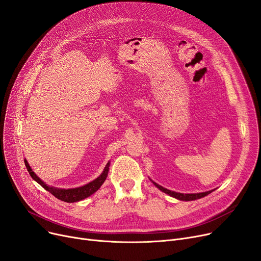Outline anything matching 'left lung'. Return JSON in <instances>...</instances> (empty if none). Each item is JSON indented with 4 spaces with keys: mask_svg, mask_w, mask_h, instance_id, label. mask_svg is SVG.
<instances>
[{
    "mask_svg": "<svg viewBox=\"0 0 261 261\" xmlns=\"http://www.w3.org/2000/svg\"><path fill=\"white\" fill-rule=\"evenodd\" d=\"M153 185L158 188L160 189L162 192H164V193L168 194L169 196H173L177 199H180V200H195V199H198V198H201L203 196H207L208 194H210L212 191H208V192H202V193H195V194H182V193H177V192H174V191H169L161 186H159L158 184L153 182Z\"/></svg>",
    "mask_w": 261,
    "mask_h": 261,
    "instance_id": "1",
    "label": "left lung"
}]
</instances>
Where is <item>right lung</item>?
Masks as SVG:
<instances>
[{
    "label": "right lung",
    "mask_w": 261,
    "mask_h": 261,
    "mask_svg": "<svg viewBox=\"0 0 261 261\" xmlns=\"http://www.w3.org/2000/svg\"><path fill=\"white\" fill-rule=\"evenodd\" d=\"M24 163H25V166H27V169L28 172L30 173L31 177L37 181V182L43 188L46 189L48 192H50V193L52 195H54L56 198H59L63 201H66V202H74V201H79V200H82L88 196H90L92 194H94L95 192L102 186V184L105 182V180L107 179L108 177V174H109V166H110V163L107 164V166L105 167V171L103 173L101 174L97 179H95L94 181H92V182H89L83 187H80V188H75V189H68V190H65V189H56V188H52V187H49L47 186L46 184L43 182V181H41L40 178H38L36 176V174L34 173L32 171V168L30 167L29 163L27 160H24Z\"/></svg>",
    "instance_id": "1"
}]
</instances>
